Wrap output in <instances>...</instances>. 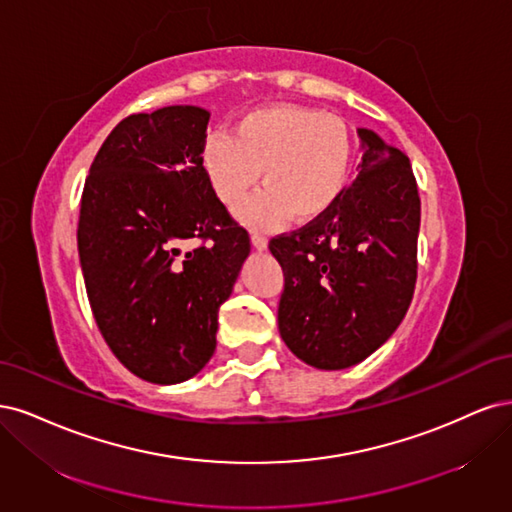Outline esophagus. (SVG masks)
Masks as SVG:
<instances>
[{"instance_id":"1","label":"esophagus","mask_w":512,"mask_h":512,"mask_svg":"<svg viewBox=\"0 0 512 512\" xmlns=\"http://www.w3.org/2000/svg\"><path fill=\"white\" fill-rule=\"evenodd\" d=\"M251 242H253V246H255L257 251H263V249H266V246H268V238L263 236V234H259V232H253V234H251Z\"/></svg>"}]
</instances>
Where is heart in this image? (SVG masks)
I'll use <instances>...</instances> for the list:
<instances>
[{
	"instance_id": "obj_1",
	"label": "heart",
	"mask_w": 512,
	"mask_h": 512,
	"mask_svg": "<svg viewBox=\"0 0 512 512\" xmlns=\"http://www.w3.org/2000/svg\"><path fill=\"white\" fill-rule=\"evenodd\" d=\"M353 144L346 125L319 110L278 104L242 114L232 134H212L202 151L210 185L253 227L276 225L291 214L306 223L332 208L349 180Z\"/></svg>"
}]
</instances>
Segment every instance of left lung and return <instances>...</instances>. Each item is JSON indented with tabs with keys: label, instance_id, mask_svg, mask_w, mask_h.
Masks as SVG:
<instances>
[{
	"label": "left lung",
	"instance_id": "left-lung-1",
	"mask_svg": "<svg viewBox=\"0 0 512 512\" xmlns=\"http://www.w3.org/2000/svg\"><path fill=\"white\" fill-rule=\"evenodd\" d=\"M359 174L321 217L270 240L285 276L278 329L306 364H359L402 323L417 283L421 200L410 159L370 129Z\"/></svg>",
	"mask_w": 512,
	"mask_h": 512
}]
</instances>
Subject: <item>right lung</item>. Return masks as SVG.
I'll return each mask as SVG.
<instances>
[{"instance_id":"1","label":"right lung","mask_w":512,"mask_h":512,"mask_svg":"<svg viewBox=\"0 0 512 512\" xmlns=\"http://www.w3.org/2000/svg\"><path fill=\"white\" fill-rule=\"evenodd\" d=\"M208 121L197 106L129 114L82 189L78 255L95 323L121 364L157 385L208 364L251 253L204 170Z\"/></svg>"}]
</instances>
